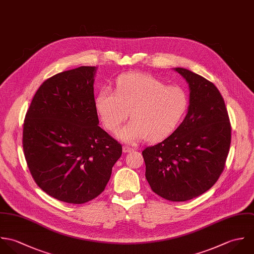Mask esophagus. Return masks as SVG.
<instances>
[{"label":"esophagus","mask_w":254,"mask_h":254,"mask_svg":"<svg viewBox=\"0 0 254 254\" xmlns=\"http://www.w3.org/2000/svg\"><path fill=\"white\" fill-rule=\"evenodd\" d=\"M133 150H134L133 148H131V147H129V146H127V145H125V146L123 147V151L125 153L131 152V151H133Z\"/></svg>","instance_id":"obj_1"}]
</instances>
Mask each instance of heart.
Segmentation results:
<instances>
[{
	"mask_svg": "<svg viewBox=\"0 0 254 254\" xmlns=\"http://www.w3.org/2000/svg\"><path fill=\"white\" fill-rule=\"evenodd\" d=\"M95 103L111 132L120 128L129 112L131 121L118 132L123 141L136 143L145 138L155 142L178 127L187 113L189 97L181 86L168 85L152 74L128 73L117 79L116 93L109 87L102 88Z\"/></svg>",
	"mask_w": 254,
	"mask_h": 254,
	"instance_id": "heart-1",
	"label": "heart"
}]
</instances>
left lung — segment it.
Instances as JSON below:
<instances>
[{"label": "left lung", "mask_w": 254, "mask_h": 254, "mask_svg": "<svg viewBox=\"0 0 254 254\" xmlns=\"http://www.w3.org/2000/svg\"><path fill=\"white\" fill-rule=\"evenodd\" d=\"M190 85L189 112L165 140L142 151L153 191L170 201H187L210 190L224 171L232 127L218 88L201 75L176 67Z\"/></svg>", "instance_id": "left-lung-1"}]
</instances>
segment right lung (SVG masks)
<instances>
[{"instance_id": "obj_1", "label": "right lung", "mask_w": 254, "mask_h": 254, "mask_svg": "<svg viewBox=\"0 0 254 254\" xmlns=\"http://www.w3.org/2000/svg\"><path fill=\"white\" fill-rule=\"evenodd\" d=\"M95 66L53 75L26 112L22 146L37 186L63 202H88L105 190L122 144L98 126Z\"/></svg>"}]
</instances>
